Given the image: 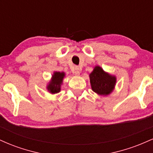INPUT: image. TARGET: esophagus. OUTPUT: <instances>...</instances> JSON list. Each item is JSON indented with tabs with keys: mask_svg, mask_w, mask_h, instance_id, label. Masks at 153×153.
Instances as JSON below:
<instances>
[{
	"mask_svg": "<svg viewBox=\"0 0 153 153\" xmlns=\"http://www.w3.org/2000/svg\"><path fill=\"white\" fill-rule=\"evenodd\" d=\"M73 74H75V75H80V68H79L78 67L75 66V68H73Z\"/></svg>",
	"mask_w": 153,
	"mask_h": 153,
	"instance_id": "34e87169",
	"label": "esophagus"
}]
</instances>
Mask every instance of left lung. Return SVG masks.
Listing matches in <instances>:
<instances>
[{"label":"left lung","mask_w":153,"mask_h":153,"mask_svg":"<svg viewBox=\"0 0 153 153\" xmlns=\"http://www.w3.org/2000/svg\"><path fill=\"white\" fill-rule=\"evenodd\" d=\"M90 81L92 90L96 94L103 96L109 94L116 84V77L105 73L99 66L95 67L90 74Z\"/></svg>","instance_id":"1"}]
</instances>
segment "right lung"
Segmentation results:
<instances>
[{
	"mask_svg": "<svg viewBox=\"0 0 153 153\" xmlns=\"http://www.w3.org/2000/svg\"><path fill=\"white\" fill-rule=\"evenodd\" d=\"M65 77L64 73L55 72L52 75V79L49 84L48 91L52 94H57L60 91V85L62 82L63 78Z\"/></svg>",
	"mask_w": 153,
	"mask_h": 153,
	"instance_id": "right-lung-1",
	"label": "right lung"
}]
</instances>
